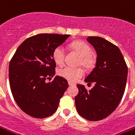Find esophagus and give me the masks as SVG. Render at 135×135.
I'll list each match as a JSON object with an SVG mask.
<instances>
[{
    "label": "esophagus",
    "mask_w": 135,
    "mask_h": 135,
    "mask_svg": "<svg viewBox=\"0 0 135 135\" xmlns=\"http://www.w3.org/2000/svg\"><path fill=\"white\" fill-rule=\"evenodd\" d=\"M68 83H69V86H74V85H75V83H72V82H71V81H69Z\"/></svg>",
    "instance_id": "obj_1"
}]
</instances>
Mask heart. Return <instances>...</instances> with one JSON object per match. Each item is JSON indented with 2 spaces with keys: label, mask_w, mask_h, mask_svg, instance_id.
<instances>
[{
  "label": "heart",
  "mask_w": 135,
  "mask_h": 135,
  "mask_svg": "<svg viewBox=\"0 0 135 135\" xmlns=\"http://www.w3.org/2000/svg\"><path fill=\"white\" fill-rule=\"evenodd\" d=\"M71 49L77 52L80 56L78 64L82 65L86 68H91L94 66L96 62V56L91 52L90 46L86 42L82 41H76L70 44ZM65 50L62 46H57L52 52V59L57 65L62 66L65 61ZM58 74L62 78L69 81H76L84 75V70L82 68H73L70 66H65L60 69Z\"/></svg>",
  "instance_id": "b5f03b06"
}]
</instances>
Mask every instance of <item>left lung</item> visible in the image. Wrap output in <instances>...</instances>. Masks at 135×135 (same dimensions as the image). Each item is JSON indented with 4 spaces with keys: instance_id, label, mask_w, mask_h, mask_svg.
Listing matches in <instances>:
<instances>
[{
    "instance_id": "1",
    "label": "left lung",
    "mask_w": 135,
    "mask_h": 135,
    "mask_svg": "<svg viewBox=\"0 0 135 135\" xmlns=\"http://www.w3.org/2000/svg\"><path fill=\"white\" fill-rule=\"evenodd\" d=\"M87 41L97 52L96 66L85 78L94 86L87 90L78 84L75 106L81 117L97 121L108 117L118 107L125 91L128 67L117 46L100 37H88Z\"/></svg>"
}]
</instances>
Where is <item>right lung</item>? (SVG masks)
<instances>
[{"instance_id":"add662e5","label":"right lung","mask_w":135,"mask_h":135,"mask_svg":"<svg viewBox=\"0 0 135 135\" xmlns=\"http://www.w3.org/2000/svg\"><path fill=\"white\" fill-rule=\"evenodd\" d=\"M69 35L38 34L28 37L18 46L10 60L9 79L11 91L21 109L33 118L52 115L69 86L66 80L56 76L52 52Z\"/></svg>"}]
</instances>
